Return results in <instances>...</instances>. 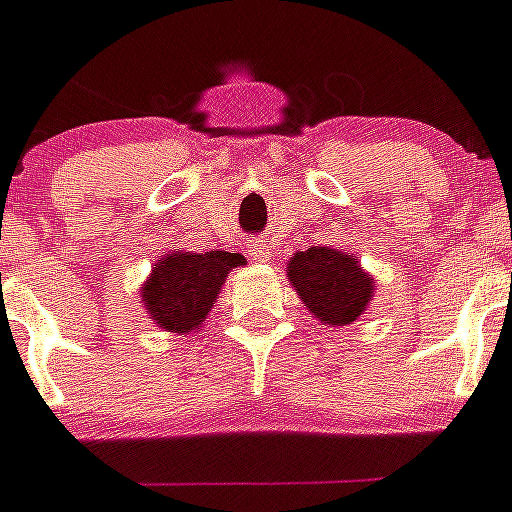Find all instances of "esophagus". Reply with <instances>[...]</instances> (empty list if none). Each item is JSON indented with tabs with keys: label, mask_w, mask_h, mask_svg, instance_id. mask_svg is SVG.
Instances as JSON below:
<instances>
[{
	"label": "esophagus",
	"mask_w": 512,
	"mask_h": 512,
	"mask_svg": "<svg viewBox=\"0 0 512 512\" xmlns=\"http://www.w3.org/2000/svg\"><path fill=\"white\" fill-rule=\"evenodd\" d=\"M249 257H252L255 263H268L270 252H268V247H265V244L252 242V244H249Z\"/></svg>",
	"instance_id": "34e87169"
}]
</instances>
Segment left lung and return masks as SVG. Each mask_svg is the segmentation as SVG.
<instances>
[{
    "instance_id": "8db88e82",
    "label": "left lung",
    "mask_w": 512,
    "mask_h": 512,
    "mask_svg": "<svg viewBox=\"0 0 512 512\" xmlns=\"http://www.w3.org/2000/svg\"><path fill=\"white\" fill-rule=\"evenodd\" d=\"M286 276L315 321L331 328L350 326L365 315L376 289L373 276L360 268L355 255L331 247L294 252Z\"/></svg>"
}]
</instances>
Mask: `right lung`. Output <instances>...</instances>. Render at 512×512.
<instances>
[{"label":"right lung","instance_id":"right-lung-1","mask_svg":"<svg viewBox=\"0 0 512 512\" xmlns=\"http://www.w3.org/2000/svg\"><path fill=\"white\" fill-rule=\"evenodd\" d=\"M244 265V257L226 249L184 252L170 249L139 286L144 313L170 334H197L215 307L228 273Z\"/></svg>","mask_w":512,"mask_h":512}]
</instances>
